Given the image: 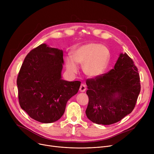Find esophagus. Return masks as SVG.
Wrapping results in <instances>:
<instances>
[{
	"instance_id": "obj_1",
	"label": "esophagus",
	"mask_w": 154,
	"mask_h": 154,
	"mask_svg": "<svg viewBox=\"0 0 154 154\" xmlns=\"http://www.w3.org/2000/svg\"><path fill=\"white\" fill-rule=\"evenodd\" d=\"M85 90H86V85L85 84H82L81 85H80V88H79L80 92H84L85 91Z\"/></svg>"
}]
</instances>
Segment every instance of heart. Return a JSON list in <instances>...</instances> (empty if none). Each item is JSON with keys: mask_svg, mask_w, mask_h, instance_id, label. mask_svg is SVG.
<instances>
[{"mask_svg": "<svg viewBox=\"0 0 154 154\" xmlns=\"http://www.w3.org/2000/svg\"><path fill=\"white\" fill-rule=\"evenodd\" d=\"M109 59V51L104 45L89 43L80 46L72 52V57L66 58V66L71 74H77L79 66L83 65L84 74L91 78L102 75L106 71Z\"/></svg>", "mask_w": 154, "mask_h": 154, "instance_id": "b5f03b06", "label": "heart"}]
</instances>
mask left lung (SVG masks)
I'll return each mask as SVG.
<instances>
[{
  "instance_id": "8db88e82",
  "label": "left lung",
  "mask_w": 154,
  "mask_h": 154,
  "mask_svg": "<svg viewBox=\"0 0 154 154\" xmlns=\"http://www.w3.org/2000/svg\"><path fill=\"white\" fill-rule=\"evenodd\" d=\"M88 103L85 110L92 122L110 125L134 110L140 92L138 69L126 53L120 54L114 68L86 80Z\"/></svg>"
}]
</instances>
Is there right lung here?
<instances>
[{"label":"right lung","mask_w":154,"mask_h":154,"mask_svg":"<svg viewBox=\"0 0 154 154\" xmlns=\"http://www.w3.org/2000/svg\"><path fill=\"white\" fill-rule=\"evenodd\" d=\"M63 51L42 44L26 57L17 79L20 107L42 123H52L63 114L67 101L75 95L80 81L62 79Z\"/></svg>","instance_id":"right-lung-1"}]
</instances>
